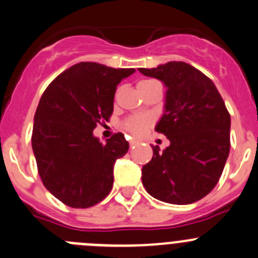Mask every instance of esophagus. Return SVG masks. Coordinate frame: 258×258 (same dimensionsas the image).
Wrapping results in <instances>:
<instances>
[{"label": "esophagus", "instance_id": "obj_1", "mask_svg": "<svg viewBox=\"0 0 258 258\" xmlns=\"http://www.w3.org/2000/svg\"><path fill=\"white\" fill-rule=\"evenodd\" d=\"M139 140L137 139H130V146H135L136 144H139Z\"/></svg>", "mask_w": 258, "mask_h": 258}]
</instances>
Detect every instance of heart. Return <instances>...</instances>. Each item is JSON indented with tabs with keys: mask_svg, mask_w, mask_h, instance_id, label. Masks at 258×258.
<instances>
[{
	"mask_svg": "<svg viewBox=\"0 0 258 258\" xmlns=\"http://www.w3.org/2000/svg\"><path fill=\"white\" fill-rule=\"evenodd\" d=\"M141 83H144V82H141ZM151 124H152V119L151 117L149 116H135V117H131V118H128L126 122H124V127H126V130H128V131L132 132L134 135H139V136L140 135H144Z\"/></svg>",
	"mask_w": 258,
	"mask_h": 258,
	"instance_id": "heart-1",
	"label": "heart"
}]
</instances>
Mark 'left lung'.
<instances>
[{
    "mask_svg": "<svg viewBox=\"0 0 258 258\" xmlns=\"http://www.w3.org/2000/svg\"><path fill=\"white\" fill-rule=\"evenodd\" d=\"M166 87L164 113L156 130L170 145L151 146V161L142 166L150 196L170 204H191L213 190L229 155L231 116L213 82L184 61L139 68Z\"/></svg>",
    "mask_w": 258,
    "mask_h": 258,
    "instance_id": "1",
    "label": "left lung"
}]
</instances>
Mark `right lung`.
I'll use <instances>...</instances> for the list:
<instances>
[{"mask_svg": "<svg viewBox=\"0 0 258 258\" xmlns=\"http://www.w3.org/2000/svg\"><path fill=\"white\" fill-rule=\"evenodd\" d=\"M135 69L82 61L45 89L34 117L31 145L44 186L72 208H89L113 186V166L128 151L121 132L102 144L93 130L108 121L122 79Z\"/></svg>", "mask_w": 258, "mask_h": 258, "instance_id": "add662e5", "label": "right lung"}]
</instances>
